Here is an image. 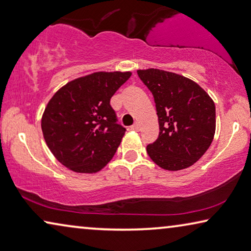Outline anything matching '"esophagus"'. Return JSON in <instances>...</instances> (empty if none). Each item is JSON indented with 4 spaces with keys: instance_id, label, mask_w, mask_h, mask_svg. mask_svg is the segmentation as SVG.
Wrapping results in <instances>:
<instances>
[{
    "instance_id": "34e87169",
    "label": "esophagus",
    "mask_w": 251,
    "mask_h": 251,
    "mask_svg": "<svg viewBox=\"0 0 251 251\" xmlns=\"http://www.w3.org/2000/svg\"><path fill=\"white\" fill-rule=\"evenodd\" d=\"M130 129L135 130V132H138V130H140V125H138L137 123H136V124H134L133 126H130Z\"/></svg>"
}]
</instances>
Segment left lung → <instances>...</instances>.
<instances>
[{"mask_svg": "<svg viewBox=\"0 0 251 251\" xmlns=\"http://www.w3.org/2000/svg\"><path fill=\"white\" fill-rule=\"evenodd\" d=\"M152 92L159 121V137L147 147L153 162L178 171L197 162L215 134V104L196 82L168 71L137 70Z\"/></svg>", "mask_w": 251, "mask_h": 251, "instance_id": "8db88e82", "label": "left lung"}]
</instances>
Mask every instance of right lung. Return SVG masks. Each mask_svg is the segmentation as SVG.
<instances>
[{
    "label": "right lung",
    "mask_w": 251,
    "mask_h": 251,
    "mask_svg": "<svg viewBox=\"0 0 251 251\" xmlns=\"http://www.w3.org/2000/svg\"><path fill=\"white\" fill-rule=\"evenodd\" d=\"M132 72H95L67 82L48 101L42 130L58 162L77 174H96L113 159L125 134L110 98Z\"/></svg>",
    "instance_id": "add662e5"
}]
</instances>
